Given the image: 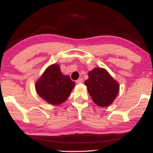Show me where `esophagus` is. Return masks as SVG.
I'll list each match as a JSON object with an SVG mask.
<instances>
[{"label": "esophagus", "mask_w": 153, "mask_h": 153, "mask_svg": "<svg viewBox=\"0 0 153 153\" xmlns=\"http://www.w3.org/2000/svg\"><path fill=\"white\" fill-rule=\"evenodd\" d=\"M75 82H77V83H81V82H83V79H82V78H79V79H78V80H76V81H75Z\"/></svg>", "instance_id": "34e87169"}]
</instances>
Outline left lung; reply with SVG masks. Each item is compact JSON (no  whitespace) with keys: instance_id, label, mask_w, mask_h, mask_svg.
I'll list each match as a JSON object with an SVG mask.
<instances>
[{"instance_id":"8db88e82","label":"left lung","mask_w":153,"mask_h":153,"mask_svg":"<svg viewBox=\"0 0 153 153\" xmlns=\"http://www.w3.org/2000/svg\"><path fill=\"white\" fill-rule=\"evenodd\" d=\"M88 91L93 101L98 106L110 105L119 93V83L103 68H94L88 73V79L85 81Z\"/></svg>"}]
</instances>
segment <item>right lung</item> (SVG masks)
Returning <instances> with one entry per match:
<instances>
[{
	"mask_svg": "<svg viewBox=\"0 0 153 153\" xmlns=\"http://www.w3.org/2000/svg\"><path fill=\"white\" fill-rule=\"evenodd\" d=\"M75 82L68 75H63L58 65H52L36 82L40 97L52 105H58L69 97Z\"/></svg>",
	"mask_w": 153,
	"mask_h": 153,
	"instance_id": "add662e5",
	"label": "right lung"
}]
</instances>
